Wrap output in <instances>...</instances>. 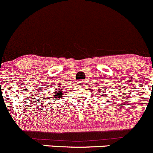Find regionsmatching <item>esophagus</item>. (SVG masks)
<instances>
[{
	"label": "esophagus",
	"mask_w": 153,
	"mask_h": 153,
	"mask_svg": "<svg viewBox=\"0 0 153 153\" xmlns=\"http://www.w3.org/2000/svg\"><path fill=\"white\" fill-rule=\"evenodd\" d=\"M78 83H79V84H83V83H84V81H83V80H80V81H78Z\"/></svg>",
	"instance_id": "obj_1"
}]
</instances>
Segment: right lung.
<instances>
[{
  "instance_id": "add662e5",
  "label": "right lung",
  "mask_w": 153,
  "mask_h": 153,
  "mask_svg": "<svg viewBox=\"0 0 153 153\" xmlns=\"http://www.w3.org/2000/svg\"><path fill=\"white\" fill-rule=\"evenodd\" d=\"M62 92H63V91H61V90H59V91H56V92L55 93V94H54V97H55L56 98H60L61 97H62ZM57 100V99H56Z\"/></svg>"
}]
</instances>
